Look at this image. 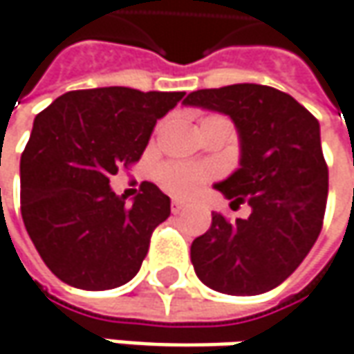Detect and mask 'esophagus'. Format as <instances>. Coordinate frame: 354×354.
I'll use <instances>...</instances> for the list:
<instances>
[{"mask_svg":"<svg viewBox=\"0 0 354 354\" xmlns=\"http://www.w3.org/2000/svg\"><path fill=\"white\" fill-rule=\"evenodd\" d=\"M170 207H172V214H180V212L186 207V204H184V202H180V200H172Z\"/></svg>","mask_w":354,"mask_h":354,"instance_id":"34e87169","label":"esophagus"}]
</instances>
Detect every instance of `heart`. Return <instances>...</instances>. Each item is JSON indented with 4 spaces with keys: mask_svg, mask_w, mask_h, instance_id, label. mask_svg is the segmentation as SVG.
I'll return each mask as SVG.
<instances>
[{
    "mask_svg": "<svg viewBox=\"0 0 354 354\" xmlns=\"http://www.w3.org/2000/svg\"><path fill=\"white\" fill-rule=\"evenodd\" d=\"M212 124H230V120L222 115H207L202 118V129ZM216 176L214 166L204 162H164L156 170V178L160 186L178 198H188L198 192L206 182Z\"/></svg>",
    "mask_w": 354,
    "mask_h": 354,
    "instance_id": "obj_1",
    "label": "heart"
}]
</instances>
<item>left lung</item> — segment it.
<instances>
[{
	"mask_svg": "<svg viewBox=\"0 0 354 354\" xmlns=\"http://www.w3.org/2000/svg\"><path fill=\"white\" fill-rule=\"evenodd\" d=\"M186 104L232 116L241 138V168L216 190L232 204H250V218L212 214L192 241L202 283L227 295H259L299 268L321 234L329 168L319 120L273 86L241 83L190 93Z\"/></svg>",
	"mask_w": 354,
	"mask_h": 354,
	"instance_id": "left-lung-1",
	"label": "left lung"
}]
</instances>
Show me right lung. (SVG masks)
I'll return each instance as SVG.
<instances>
[{
	"instance_id": "add662e5",
	"label": "right lung",
	"mask_w": 354,
	"mask_h": 354,
	"mask_svg": "<svg viewBox=\"0 0 354 354\" xmlns=\"http://www.w3.org/2000/svg\"><path fill=\"white\" fill-rule=\"evenodd\" d=\"M182 97L129 86L69 91L35 116L21 154V216L61 281L102 291L138 273L170 198L142 182L127 206L109 180L140 160L156 120Z\"/></svg>"
}]
</instances>
